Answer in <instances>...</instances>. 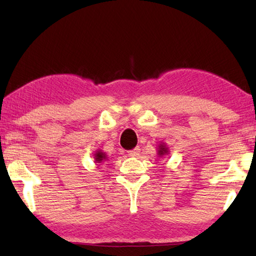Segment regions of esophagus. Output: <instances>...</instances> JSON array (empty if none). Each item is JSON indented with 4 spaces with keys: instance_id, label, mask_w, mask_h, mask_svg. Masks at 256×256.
<instances>
[{
    "instance_id": "1",
    "label": "esophagus",
    "mask_w": 256,
    "mask_h": 256,
    "mask_svg": "<svg viewBox=\"0 0 256 256\" xmlns=\"http://www.w3.org/2000/svg\"><path fill=\"white\" fill-rule=\"evenodd\" d=\"M138 154H140V146H136L134 149L128 151V154L132 156V157H136V156H138Z\"/></svg>"
}]
</instances>
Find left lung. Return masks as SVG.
I'll return each mask as SVG.
<instances>
[{"label":"left lung","instance_id":"obj_1","mask_svg":"<svg viewBox=\"0 0 256 256\" xmlns=\"http://www.w3.org/2000/svg\"><path fill=\"white\" fill-rule=\"evenodd\" d=\"M168 154V148L164 144H159V149H158V154L159 157H162L164 154Z\"/></svg>","mask_w":256,"mask_h":256}]
</instances>
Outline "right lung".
I'll use <instances>...</instances> for the list:
<instances>
[{"mask_svg":"<svg viewBox=\"0 0 256 256\" xmlns=\"http://www.w3.org/2000/svg\"><path fill=\"white\" fill-rule=\"evenodd\" d=\"M94 162H102L104 160L107 159V156L102 152V150H98L96 151V154H94Z\"/></svg>","mask_w":256,"mask_h":256,"instance_id":"add662e5","label":"right lung"}]
</instances>
